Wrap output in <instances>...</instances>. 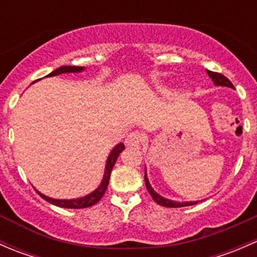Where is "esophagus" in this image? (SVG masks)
Returning a JSON list of instances; mask_svg holds the SVG:
<instances>
[{"instance_id":"esophagus-1","label":"esophagus","mask_w":257,"mask_h":257,"mask_svg":"<svg viewBox=\"0 0 257 257\" xmlns=\"http://www.w3.org/2000/svg\"><path fill=\"white\" fill-rule=\"evenodd\" d=\"M143 142V137L139 132H131L125 138V145L131 148H138Z\"/></svg>"}]
</instances>
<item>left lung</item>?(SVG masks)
I'll list each match as a JSON object with an SVG mask.
<instances>
[{
  "label": "left lung",
  "mask_w": 257,
  "mask_h": 257,
  "mask_svg": "<svg viewBox=\"0 0 257 257\" xmlns=\"http://www.w3.org/2000/svg\"><path fill=\"white\" fill-rule=\"evenodd\" d=\"M206 72H208L209 77L211 78L212 82H214L215 85H222V87L234 88L232 83L230 82L226 77L222 76L221 73H216V72H211V71H206ZM144 179H145V186H147L148 191H149V194L152 195L153 200H154L157 204H159V205L165 206V208H183V206H190V205H195V204H198V201H186V203H179V201H173V200H169V199L163 198V196H160L159 194L155 193L154 189L152 188V185H150L149 180H148V178H147V173H145Z\"/></svg>",
  "instance_id": "1"
}]
</instances>
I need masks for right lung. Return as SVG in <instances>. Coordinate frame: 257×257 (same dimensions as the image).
<instances>
[{
    "label": "right lung",
    "mask_w": 257,
    "mask_h": 257,
    "mask_svg": "<svg viewBox=\"0 0 257 257\" xmlns=\"http://www.w3.org/2000/svg\"><path fill=\"white\" fill-rule=\"evenodd\" d=\"M84 71V67H76V66H62L59 68H57L56 71L51 72L48 76L46 77H53V76H58V74H63V73H79V72ZM124 144L119 143L116 144L115 147L113 148V150L110 152L109 157L107 159V164H105V170H104V177H103L102 183L100 185L95 189L94 191H92L88 195L83 196V198H78V199H69V200H59V199H52L48 198V196L43 195L42 193H40L38 190H36L38 193V195L41 196L42 199H45L46 201L48 203L53 204L56 206H61V208H66V209H83V208H89V206L94 205L97 204L100 199L103 198L104 195L105 190L108 188V184H109V179H110V173H112V169L116 162V158L118 155L120 154L121 150L124 149Z\"/></svg>",
    "instance_id": "obj_1"
}]
</instances>
